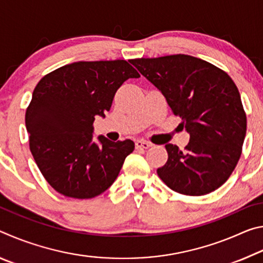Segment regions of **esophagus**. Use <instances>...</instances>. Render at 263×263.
Masks as SVG:
<instances>
[{
	"instance_id": "esophagus-1",
	"label": "esophagus",
	"mask_w": 263,
	"mask_h": 263,
	"mask_svg": "<svg viewBox=\"0 0 263 263\" xmlns=\"http://www.w3.org/2000/svg\"><path fill=\"white\" fill-rule=\"evenodd\" d=\"M152 144H149L148 141H145V140H137L136 141V147L137 148H144V149H147L149 148Z\"/></svg>"
}]
</instances>
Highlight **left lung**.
Segmentation results:
<instances>
[{
	"label": "left lung",
	"mask_w": 263,
	"mask_h": 263,
	"mask_svg": "<svg viewBox=\"0 0 263 263\" xmlns=\"http://www.w3.org/2000/svg\"><path fill=\"white\" fill-rule=\"evenodd\" d=\"M131 64L157 87L190 135L182 151L167 144L158 175L176 193L202 196L219 188L241 155L247 121L237 86L228 74L198 58L175 54Z\"/></svg>",
	"instance_id": "left-lung-1"
}]
</instances>
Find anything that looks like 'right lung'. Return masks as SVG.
Returning <instances> with one entry per match:
<instances>
[{"instance_id":"obj_1","label":"right lung","mask_w":263,"mask_h":263,"mask_svg":"<svg viewBox=\"0 0 263 263\" xmlns=\"http://www.w3.org/2000/svg\"><path fill=\"white\" fill-rule=\"evenodd\" d=\"M140 75L125 60L78 61L44 77L25 114L30 149L58 193L92 198L114 183L135 142L94 140L96 116L104 118L117 89Z\"/></svg>"}]
</instances>
